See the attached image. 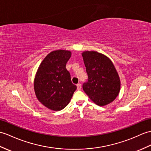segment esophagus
<instances>
[{"label":"esophagus","instance_id":"esophagus-1","mask_svg":"<svg viewBox=\"0 0 151 151\" xmlns=\"http://www.w3.org/2000/svg\"><path fill=\"white\" fill-rule=\"evenodd\" d=\"M76 87H77V89L78 90H80L81 89V87H82V86H81V84L80 83H78L76 85Z\"/></svg>","mask_w":151,"mask_h":151}]
</instances>
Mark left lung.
I'll list each match as a JSON object with an SVG mask.
<instances>
[{
    "label": "left lung",
    "instance_id": "obj_1",
    "mask_svg": "<svg viewBox=\"0 0 151 151\" xmlns=\"http://www.w3.org/2000/svg\"><path fill=\"white\" fill-rule=\"evenodd\" d=\"M88 81L83 89L89 99L99 106L113 101L120 91V80L113 63L107 56L95 51L82 53Z\"/></svg>",
    "mask_w": 151,
    "mask_h": 151
}]
</instances>
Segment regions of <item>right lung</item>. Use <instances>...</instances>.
<instances>
[{
    "mask_svg": "<svg viewBox=\"0 0 151 151\" xmlns=\"http://www.w3.org/2000/svg\"><path fill=\"white\" fill-rule=\"evenodd\" d=\"M71 56L68 50L50 52L41 62L34 80L38 100L52 111H60L68 106L76 86L71 82L65 65Z\"/></svg>",
    "mask_w": 151,
    "mask_h": 151,
    "instance_id": "obj_1",
    "label": "right lung"
}]
</instances>
